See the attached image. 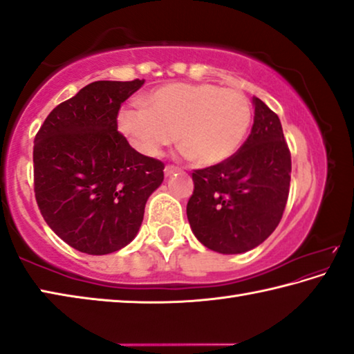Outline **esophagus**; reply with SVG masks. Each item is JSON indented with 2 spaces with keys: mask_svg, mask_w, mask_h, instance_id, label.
<instances>
[{
  "mask_svg": "<svg viewBox=\"0 0 354 354\" xmlns=\"http://www.w3.org/2000/svg\"><path fill=\"white\" fill-rule=\"evenodd\" d=\"M178 171H179L178 167H173V165H167L165 169H164L165 176H171V175H175V173H178Z\"/></svg>",
  "mask_w": 354,
  "mask_h": 354,
  "instance_id": "esophagus-1",
  "label": "esophagus"
}]
</instances>
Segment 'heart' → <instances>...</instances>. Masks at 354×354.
Masks as SVG:
<instances>
[{
    "label": "heart",
    "mask_w": 354,
    "mask_h": 354,
    "mask_svg": "<svg viewBox=\"0 0 354 354\" xmlns=\"http://www.w3.org/2000/svg\"><path fill=\"white\" fill-rule=\"evenodd\" d=\"M127 107L118 129L137 151L156 158L175 140L192 162L209 167L230 159L247 136L251 104L237 88L207 82H171Z\"/></svg>",
    "instance_id": "b5f03b06"
}]
</instances>
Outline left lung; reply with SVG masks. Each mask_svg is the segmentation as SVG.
<instances>
[{
    "label": "left lung",
    "mask_w": 354,
    "mask_h": 354,
    "mask_svg": "<svg viewBox=\"0 0 354 354\" xmlns=\"http://www.w3.org/2000/svg\"><path fill=\"white\" fill-rule=\"evenodd\" d=\"M254 123L236 154L194 170L187 218L209 250L239 254L272 234L286 209L292 160L277 113L253 98Z\"/></svg>",
    "instance_id": "1"
}]
</instances>
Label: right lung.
Listing matches in <instances>:
<instances>
[{
  "label": "right lung",
  "instance_id": "1",
  "mask_svg": "<svg viewBox=\"0 0 354 354\" xmlns=\"http://www.w3.org/2000/svg\"><path fill=\"white\" fill-rule=\"evenodd\" d=\"M143 80L95 81L50 112L34 139V192L46 225L70 247L109 254L133 241L164 164L117 131Z\"/></svg>",
  "mask_w": 354,
  "mask_h": 354
}]
</instances>
